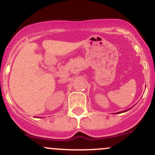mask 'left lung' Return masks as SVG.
Instances as JSON below:
<instances>
[{"mask_svg": "<svg viewBox=\"0 0 155 155\" xmlns=\"http://www.w3.org/2000/svg\"><path fill=\"white\" fill-rule=\"evenodd\" d=\"M131 109V108H130ZM130 109H129V110H123V111H120V112H119V113H117V114H119V113H125V112H127L128 110H130Z\"/></svg>", "mask_w": 155, "mask_h": 155, "instance_id": "left-lung-1", "label": "left lung"}]
</instances>
